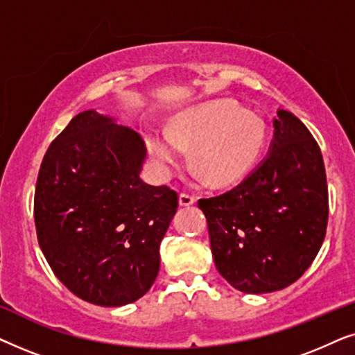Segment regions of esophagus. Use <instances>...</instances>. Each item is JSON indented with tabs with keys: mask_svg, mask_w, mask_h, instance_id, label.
<instances>
[{
	"mask_svg": "<svg viewBox=\"0 0 355 355\" xmlns=\"http://www.w3.org/2000/svg\"><path fill=\"white\" fill-rule=\"evenodd\" d=\"M196 200H197V198L191 196V193L182 192L181 196H179V203H181L182 207H191V205H193V203H196Z\"/></svg>",
	"mask_w": 355,
	"mask_h": 355,
	"instance_id": "34e87169",
	"label": "esophagus"
}]
</instances>
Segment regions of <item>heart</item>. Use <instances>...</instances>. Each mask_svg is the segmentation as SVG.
Listing matches in <instances>:
<instances>
[{
  "instance_id": "b5f03b06",
  "label": "heart",
  "mask_w": 355,
  "mask_h": 355,
  "mask_svg": "<svg viewBox=\"0 0 355 355\" xmlns=\"http://www.w3.org/2000/svg\"><path fill=\"white\" fill-rule=\"evenodd\" d=\"M268 128L261 116L234 101H211L182 111L169 123L168 135L150 134L147 148L163 166H176L181 150L211 186L239 181L263 153Z\"/></svg>"
}]
</instances>
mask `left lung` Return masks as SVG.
<instances>
[{
    "label": "left lung",
    "mask_w": 355,
    "mask_h": 355,
    "mask_svg": "<svg viewBox=\"0 0 355 355\" xmlns=\"http://www.w3.org/2000/svg\"><path fill=\"white\" fill-rule=\"evenodd\" d=\"M273 128L268 155L239 186L198 200L218 271L245 294L297 281L327 234L328 186L317 140L288 110H278Z\"/></svg>",
    "instance_id": "obj_1"
}]
</instances>
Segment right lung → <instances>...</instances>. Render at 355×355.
<instances>
[{
	"instance_id": "1",
	"label": "right lung",
	"mask_w": 355,
	"mask_h": 355,
	"mask_svg": "<svg viewBox=\"0 0 355 355\" xmlns=\"http://www.w3.org/2000/svg\"><path fill=\"white\" fill-rule=\"evenodd\" d=\"M145 157L135 130L95 110L74 116L43 157L38 244L56 278L90 304L135 302L157 279L178 193L140 179Z\"/></svg>"
}]
</instances>
